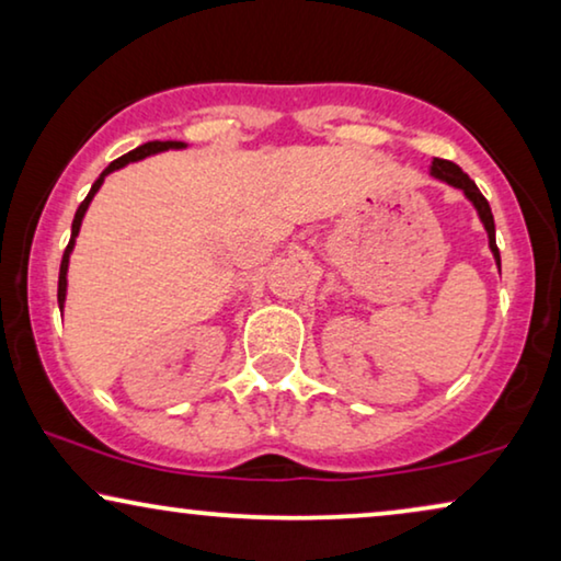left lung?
Here are the masks:
<instances>
[{
  "mask_svg": "<svg viewBox=\"0 0 561 561\" xmlns=\"http://www.w3.org/2000/svg\"><path fill=\"white\" fill-rule=\"evenodd\" d=\"M432 175H436V179H442V181H447L449 186H455V188H462V191H465V196L470 198V202L474 204V209H478L480 219H482V225H485V229H488L490 250H493L495 263L501 265V252H497V244H495V221H493V211H490L488 198L480 194V188H478V186H474V181L470 179V175H467V173L462 171V168L451 163V160H442V158H434V163H432Z\"/></svg>",
  "mask_w": 561,
  "mask_h": 561,
  "instance_id": "8db88e82",
  "label": "left lung"
}]
</instances>
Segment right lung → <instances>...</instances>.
Segmentation results:
<instances>
[{
  "mask_svg": "<svg viewBox=\"0 0 561 561\" xmlns=\"http://www.w3.org/2000/svg\"><path fill=\"white\" fill-rule=\"evenodd\" d=\"M171 148L179 150V148H186V145H183V142H173V140H168V142H160V140L145 142V145H140V148L129 150L127 156H122V158H117V160H112V163L104 168V173L99 175V179L94 181V186H91L89 196L83 198L79 209H76L73 227H71V240H68V248H66V252H64V260H60V275H58V306H60V309H64V304H66V286H68V280H66V273H68V257H71L73 242H76V237H79V229H81V219H83V214H87L89 204H91V198H94V194H96V191H99V186H102V183H104V175H110L112 171H117V168L127 165V163H135V160H142V158H148V156H152V152H163V150H171Z\"/></svg>",
  "mask_w": 561,
  "mask_h": 561,
  "instance_id": "right-lung-1",
  "label": "right lung"
}]
</instances>
